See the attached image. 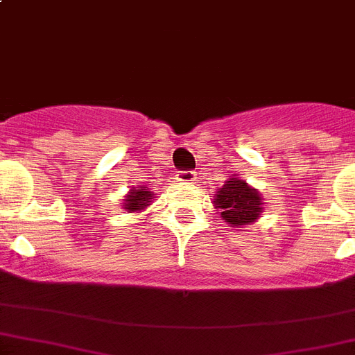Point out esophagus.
Returning a JSON list of instances; mask_svg holds the SVG:
<instances>
[{"label":"esophagus","mask_w":355,"mask_h":355,"mask_svg":"<svg viewBox=\"0 0 355 355\" xmlns=\"http://www.w3.org/2000/svg\"><path fill=\"white\" fill-rule=\"evenodd\" d=\"M177 180L184 182V184H191V182L196 180V173L194 171H178Z\"/></svg>","instance_id":"1"}]
</instances>
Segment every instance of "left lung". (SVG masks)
I'll list each match as a JSON object with an SVG mask.
<instances>
[{"instance_id":"left-lung-1","label":"left lung","mask_w":355,"mask_h":355,"mask_svg":"<svg viewBox=\"0 0 355 355\" xmlns=\"http://www.w3.org/2000/svg\"><path fill=\"white\" fill-rule=\"evenodd\" d=\"M213 205L220 209V216L230 227L251 225L263 213V198L257 189L246 184V180L232 175L225 184L216 189Z\"/></svg>"}]
</instances>
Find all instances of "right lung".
<instances>
[{"label":"right lung","instance_id":"1","mask_svg":"<svg viewBox=\"0 0 355 355\" xmlns=\"http://www.w3.org/2000/svg\"><path fill=\"white\" fill-rule=\"evenodd\" d=\"M154 198H156V194L146 185L130 187V192L123 199V209H126L128 213H140L153 205Z\"/></svg>","mask_w":355,"mask_h":355}]
</instances>
